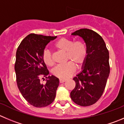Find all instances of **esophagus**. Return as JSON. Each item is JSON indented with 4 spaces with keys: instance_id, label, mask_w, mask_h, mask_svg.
Instances as JSON below:
<instances>
[{
    "instance_id": "obj_1",
    "label": "esophagus",
    "mask_w": 124,
    "mask_h": 124,
    "mask_svg": "<svg viewBox=\"0 0 124 124\" xmlns=\"http://www.w3.org/2000/svg\"><path fill=\"white\" fill-rule=\"evenodd\" d=\"M66 81V80H64V79H60V83H64Z\"/></svg>"
}]
</instances>
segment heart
I'll list each match as a JSON object with an SVG mask.
<instances>
[{
	"instance_id": "obj_1",
	"label": "heart",
	"mask_w": 124,
	"mask_h": 124,
	"mask_svg": "<svg viewBox=\"0 0 124 124\" xmlns=\"http://www.w3.org/2000/svg\"><path fill=\"white\" fill-rule=\"evenodd\" d=\"M55 47L61 52L66 53L68 63L58 65L52 70V73L56 77L66 79L71 76L75 70V65L80 68L85 63L87 58V48L85 44L82 41L74 42L70 39L61 38L55 44ZM42 60L46 65L54 64L52 55L48 50H45L42 54Z\"/></svg>"
}]
</instances>
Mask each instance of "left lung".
Masks as SVG:
<instances>
[{
  "instance_id": "obj_1",
  "label": "left lung",
  "mask_w": 124,
  "mask_h": 124,
  "mask_svg": "<svg viewBox=\"0 0 124 124\" xmlns=\"http://www.w3.org/2000/svg\"><path fill=\"white\" fill-rule=\"evenodd\" d=\"M82 38L87 48L86 60L82 71L73 78L75 87L70 95L76 104H94L103 94L109 77V52L103 38L93 30L82 29L71 34Z\"/></svg>"
}]
</instances>
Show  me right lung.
I'll return each mask as SVG.
<instances>
[{
    "instance_id": "right-lung-1",
    "label": "right lung",
    "mask_w": 124,
    "mask_h": 124,
    "mask_svg": "<svg viewBox=\"0 0 124 124\" xmlns=\"http://www.w3.org/2000/svg\"><path fill=\"white\" fill-rule=\"evenodd\" d=\"M57 36L31 33L21 42L16 51L15 69L17 87L23 98L35 107H47L54 102L59 85V79L49 76V72L42 60L46 46ZM47 78L43 85L40 77Z\"/></svg>"
}]
</instances>
